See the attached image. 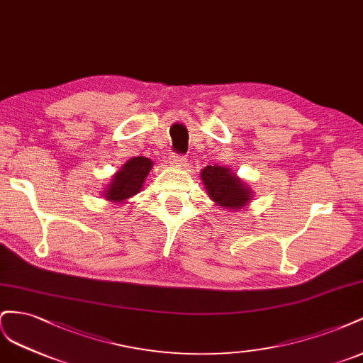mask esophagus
<instances>
[{"label": "esophagus", "mask_w": 363, "mask_h": 363, "mask_svg": "<svg viewBox=\"0 0 363 363\" xmlns=\"http://www.w3.org/2000/svg\"><path fill=\"white\" fill-rule=\"evenodd\" d=\"M170 164L173 165V167H187L189 164V160L185 157H181V155H172L170 158Z\"/></svg>", "instance_id": "1"}]
</instances>
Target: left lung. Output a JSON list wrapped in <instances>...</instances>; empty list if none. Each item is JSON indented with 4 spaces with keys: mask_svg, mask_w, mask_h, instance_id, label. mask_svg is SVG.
Instances as JSON below:
<instances>
[{
    "mask_svg": "<svg viewBox=\"0 0 363 363\" xmlns=\"http://www.w3.org/2000/svg\"><path fill=\"white\" fill-rule=\"evenodd\" d=\"M201 181L208 198L223 210L240 211L252 201L250 185L225 165H206L201 172Z\"/></svg>",
    "mask_w": 363,
    "mask_h": 363,
    "instance_id": "1",
    "label": "left lung"
}]
</instances>
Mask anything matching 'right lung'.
<instances>
[{"mask_svg": "<svg viewBox=\"0 0 363 363\" xmlns=\"http://www.w3.org/2000/svg\"><path fill=\"white\" fill-rule=\"evenodd\" d=\"M153 167V161L144 157H133L123 167L111 176L103 196L108 202L126 203L130 198L141 191L147 174Z\"/></svg>", "mask_w": 363, "mask_h": 363, "instance_id": "1", "label": "right lung"}]
</instances>
